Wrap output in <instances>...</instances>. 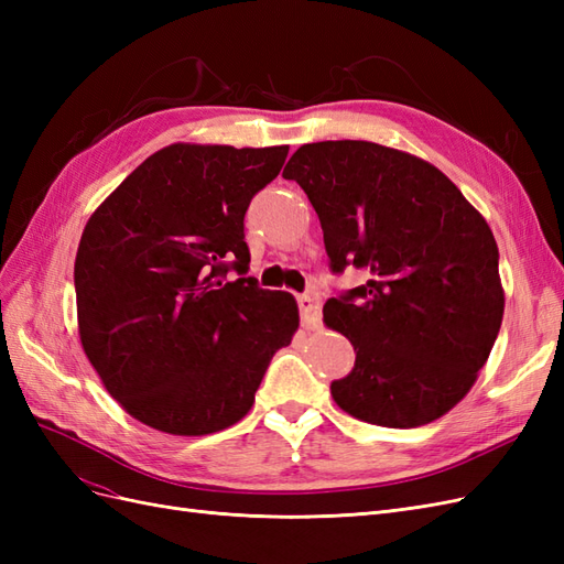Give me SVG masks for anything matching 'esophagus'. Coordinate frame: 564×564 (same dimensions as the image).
<instances>
[{"mask_svg": "<svg viewBox=\"0 0 564 564\" xmlns=\"http://www.w3.org/2000/svg\"><path fill=\"white\" fill-rule=\"evenodd\" d=\"M299 308H301V322L305 329H317L319 327V311H322V301L315 292L301 294L299 296Z\"/></svg>", "mask_w": 564, "mask_h": 564, "instance_id": "1", "label": "esophagus"}]
</instances>
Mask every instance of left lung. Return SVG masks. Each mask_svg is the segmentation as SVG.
I'll use <instances>...</instances> for the list:
<instances>
[{
    "mask_svg": "<svg viewBox=\"0 0 564 564\" xmlns=\"http://www.w3.org/2000/svg\"><path fill=\"white\" fill-rule=\"evenodd\" d=\"M282 176L319 216L334 272L369 280L324 303L355 367L332 383L350 416L416 429L466 398L503 319L499 247L437 166L369 141L301 145Z\"/></svg>",
    "mask_w": 564,
    "mask_h": 564,
    "instance_id": "left-lung-1",
    "label": "left lung"
}]
</instances>
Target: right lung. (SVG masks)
<instances>
[{"label": "right lung", "instance_id": "1", "mask_svg": "<svg viewBox=\"0 0 564 564\" xmlns=\"http://www.w3.org/2000/svg\"><path fill=\"white\" fill-rule=\"evenodd\" d=\"M286 152L166 145L117 185L82 232V348L110 395L150 429H230L251 409L272 355L292 344L299 305L247 278L245 242L249 202L280 174Z\"/></svg>", "mask_w": 564, "mask_h": 564}]
</instances>
